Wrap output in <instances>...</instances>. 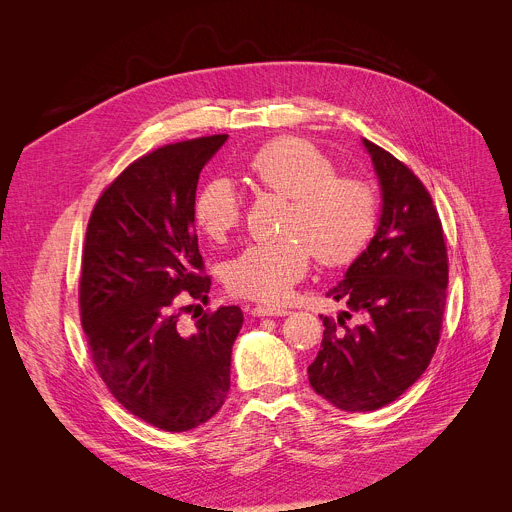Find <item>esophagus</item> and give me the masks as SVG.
I'll list each match as a JSON object with an SVG mask.
<instances>
[{
    "mask_svg": "<svg viewBox=\"0 0 512 512\" xmlns=\"http://www.w3.org/2000/svg\"><path fill=\"white\" fill-rule=\"evenodd\" d=\"M251 316H257V318H265V316H287L289 310L285 308H279V306H255L249 310Z\"/></svg>",
    "mask_w": 512,
    "mask_h": 512,
    "instance_id": "esophagus-1",
    "label": "esophagus"
}]
</instances>
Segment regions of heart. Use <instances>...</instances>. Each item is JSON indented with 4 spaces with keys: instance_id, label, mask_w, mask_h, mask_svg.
Returning <instances> with one entry per match:
<instances>
[{
    "instance_id": "1",
    "label": "heart",
    "mask_w": 512,
    "mask_h": 512,
    "mask_svg": "<svg viewBox=\"0 0 512 512\" xmlns=\"http://www.w3.org/2000/svg\"><path fill=\"white\" fill-rule=\"evenodd\" d=\"M257 182L287 200L289 239L245 247L225 265V283L235 296L279 302L308 271L310 253L324 267H342L367 249L379 218V196L371 182L338 176L336 164L298 137L275 139L253 156ZM243 204L227 178L206 182L194 200V223L223 243L241 225Z\"/></svg>"
}]
</instances>
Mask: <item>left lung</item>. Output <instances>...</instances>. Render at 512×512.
Wrapping results in <instances>:
<instances>
[{
    "label": "left lung",
    "instance_id": "left-lung-1",
    "mask_svg": "<svg viewBox=\"0 0 512 512\" xmlns=\"http://www.w3.org/2000/svg\"><path fill=\"white\" fill-rule=\"evenodd\" d=\"M379 176L383 210L375 237L328 298L365 316L354 329L320 316L324 338L310 385L342 411H375L401 397L440 342L448 249L440 214L421 180L377 143L362 139Z\"/></svg>",
    "mask_w": 512,
    "mask_h": 512
}]
</instances>
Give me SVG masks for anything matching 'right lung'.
Returning <instances> with one entry per match:
<instances>
[{"label":"right lung","instance_id":"obj_1","mask_svg":"<svg viewBox=\"0 0 512 512\" xmlns=\"http://www.w3.org/2000/svg\"><path fill=\"white\" fill-rule=\"evenodd\" d=\"M227 137L141 156L103 190L87 227L79 308L97 373L129 413L164 431L208 421L231 387L241 308L204 314L192 334L178 324L180 302H204L210 289L194 200L204 164Z\"/></svg>","mask_w":512,"mask_h":512}]
</instances>
